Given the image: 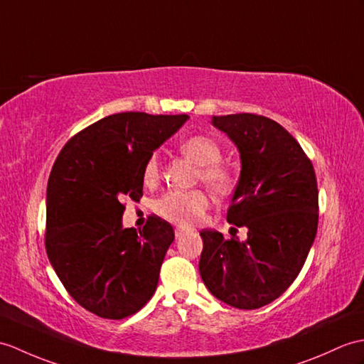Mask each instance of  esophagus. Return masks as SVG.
I'll return each mask as SVG.
<instances>
[{
  "mask_svg": "<svg viewBox=\"0 0 364 364\" xmlns=\"http://www.w3.org/2000/svg\"><path fill=\"white\" fill-rule=\"evenodd\" d=\"M188 231H189V230H188V228H186V226H176V228H175V237L180 239L181 235H184Z\"/></svg>",
  "mask_w": 364,
  "mask_h": 364,
  "instance_id": "1",
  "label": "esophagus"
}]
</instances>
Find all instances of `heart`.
I'll list each match as a JSON object with an SVG mask.
<instances>
[{
    "label": "heart",
    "instance_id": "b5f03b06",
    "mask_svg": "<svg viewBox=\"0 0 364 364\" xmlns=\"http://www.w3.org/2000/svg\"><path fill=\"white\" fill-rule=\"evenodd\" d=\"M180 151L191 161L200 166L198 178L209 189L225 193L232 188V171L223 163L222 147L215 139L206 134H193L180 142ZM161 172L159 155L151 154L144 164L142 176L146 183H155ZM209 208V197L200 189L193 191H168L155 203V210L166 220L191 225L197 222Z\"/></svg>",
    "mask_w": 364,
    "mask_h": 364
}]
</instances>
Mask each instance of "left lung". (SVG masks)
I'll return each mask as SVG.
<instances>
[{
  "mask_svg": "<svg viewBox=\"0 0 364 364\" xmlns=\"http://www.w3.org/2000/svg\"><path fill=\"white\" fill-rule=\"evenodd\" d=\"M237 146L242 161L226 220L248 230L247 240L203 230L200 276L228 306L255 310L289 289L318 230L315 168L299 142L265 116H213Z\"/></svg>",
  "mask_w": 364,
  "mask_h": 364,
  "instance_id": "1",
  "label": "left lung"
}]
</instances>
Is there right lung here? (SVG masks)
<instances>
[{
    "instance_id": "1",
    "label": "right lung",
    "mask_w": 364,
    "mask_h": 364,
    "mask_svg": "<svg viewBox=\"0 0 364 364\" xmlns=\"http://www.w3.org/2000/svg\"><path fill=\"white\" fill-rule=\"evenodd\" d=\"M188 114L107 116L65 144L46 191V252L73 299L91 314L122 319L154 296L172 225L150 215L122 228L124 200L142 197L144 164Z\"/></svg>"
}]
</instances>
